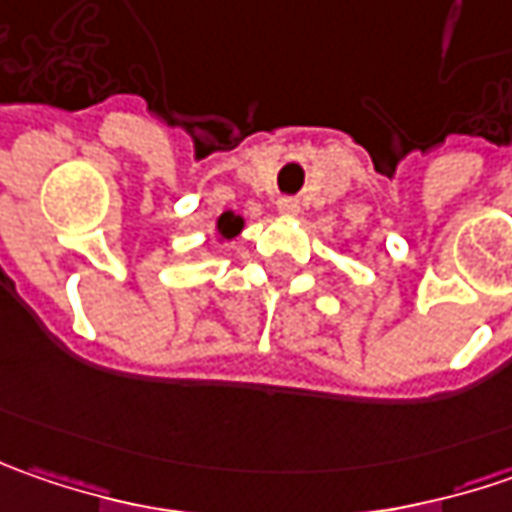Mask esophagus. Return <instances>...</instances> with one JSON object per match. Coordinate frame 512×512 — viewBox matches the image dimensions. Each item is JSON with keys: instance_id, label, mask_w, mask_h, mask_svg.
<instances>
[{"instance_id": "obj_1", "label": "esophagus", "mask_w": 512, "mask_h": 512, "mask_svg": "<svg viewBox=\"0 0 512 512\" xmlns=\"http://www.w3.org/2000/svg\"><path fill=\"white\" fill-rule=\"evenodd\" d=\"M276 207H279V213H285V216H296V213H299V199H296V196H282V199L276 202Z\"/></svg>"}]
</instances>
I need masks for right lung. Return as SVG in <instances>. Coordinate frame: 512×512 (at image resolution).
I'll use <instances>...</instances> for the list:
<instances>
[{
    "label": "right lung",
    "instance_id": "1",
    "mask_svg": "<svg viewBox=\"0 0 512 512\" xmlns=\"http://www.w3.org/2000/svg\"><path fill=\"white\" fill-rule=\"evenodd\" d=\"M242 230V219L239 216H233V213H222V219H219V233L230 239V236H236Z\"/></svg>",
    "mask_w": 512,
    "mask_h": 512
}]
</instances>
